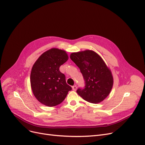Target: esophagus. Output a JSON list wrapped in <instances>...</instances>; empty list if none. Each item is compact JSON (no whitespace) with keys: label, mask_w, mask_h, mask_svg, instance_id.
I'll list each match as a JSON object with an SVG mask.
<instances>
[{"label":"esophagus","mask_w":145,"mask_h":145,"mask_svg":"<svg viewBox=\"0 0 145 145\" xmlns=\"http://www.w3.org/2000/svg\"><path fill=\"white\" fill-rule=\"evenodd\" d=\"M72 89L73 90V91H76V89H77V86L76 85H74V86H72Z\"/></svg>","instance_id":"34e87169"}]
</instances>
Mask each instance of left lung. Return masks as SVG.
I'll return each instance as SVG.
<instances>
[{
  "mask_svg": "<svg viewBox=\"0 0 145 145\" xmlns=\"http://www.w3.org/2000/svg\"><path fill=\"white\" fill-rule=\"evenodd\" d=\"M70 57L80 69L85 81L84 89L77 90L78 95L91 103L102 102L112 88L113 77L110 69L100 56L92 50L72 53Z\"/></svg>",
  "mask_w": 145,
  "mask_h": 145,
  "instance_id": "8db88e82",
  "label": "left lung"
}]
</instances>
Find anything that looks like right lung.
<instances>
[{"instance_id":"add662e5","label":"right lung","mask_w":145,"mask_h":145,"mask_svg":"<svg viewBox=\"0 0 145 145\" xmlns=\"http://www.w3.org/2000/svg\"><path fill=\"white\" fill-rule=\"evenodd\" d=\"M65 50L53 48L42 53L34 64L31 72V86L35 97L48 106L60 104L66 97L71 86L59 67L68 60Z\"/></svg>"}]
</instances>
